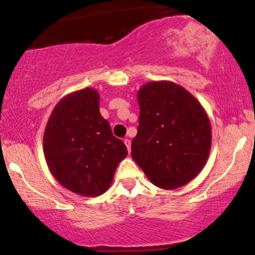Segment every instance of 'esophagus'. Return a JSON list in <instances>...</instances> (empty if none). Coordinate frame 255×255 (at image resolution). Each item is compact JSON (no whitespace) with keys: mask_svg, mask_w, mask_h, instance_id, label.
I'll use <instances>...</instances> for the list:
<instances>
[{"mask_svg":"<svg viewBox=\"0 0 255 255\" xmlns=\"http://www.w3.org/2000/svg\"><path fill=\"white\" fill-rule=\"evenodd\" d=\"M125 145L127 146L128 152H130V140L129 139H125Z\"/></svg>","mask_w":255,"mask_h":255,"instance_id":"obj_1","label":"esophagus"}]
</instances>
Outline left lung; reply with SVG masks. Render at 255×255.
<instances>
[{
    "label": "left lung",
    "mask_w": 255,
    "mask_h": 255,
    "mask_svg": "<svg viewBox=\"0 0 255 255\" xmlns=\"http://www.w3.org/2000/svg\"><path fill=\"white\" fill-rule=\"evenodd\" d=\"M140 107L131 157L154 186L175 189L192 181L211 150V124L191 92L171 81H152L137 91Z\"/></svg>",
    "instance_id": "obj_1"
}]
</instances>
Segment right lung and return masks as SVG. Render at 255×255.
Returning a JSON list of instances; mask_svg holds the SVG:
<instances>
[{
    "mask_svg": "<svg viewBox=\"0 0 255 255\" xmlns=\"http://www.w3.org/2000/svg\"><path fill=\"white\" fill-rule=\"evenodd\" d=\"M43 150L52 176L84 197L107 192L128 154L99 113V93L91 87L69 93L56 104L44 131Z\"/></svg>",
    "mask_w": 255,
    "mask_h": 255,
    "instance_id": "obj_1",
    "label": "right lung"
}]
</instances>
